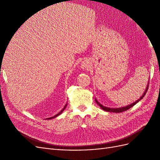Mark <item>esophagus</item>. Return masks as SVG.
Listing matches in <instances>:
<instances>
[{"label": "esophagus", "mask_w": 160, "mask_h": 160, "mask_svg": "<svg viewBox=\"0 0 160 160\" xmlns=\"http://www.w3.org/2000/svg\"><path fill=\"white\" fill-rule=\"evenodd\" d=\"M90 66L91 62L89 60H84L81 63V68L83 69H88L90 68Z\"/></svg>", "instance_id": "1"}]
</instances>
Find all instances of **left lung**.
Here are the masks:
<instances>
[{"mask_svg":"<svg viewBox=\"0 0 160 160\" xmlns=\"http://www.w3.org/2000/svg\"><path fill=\"white\" fill-rule=\"evenodd\" d=\"M148 86H149V82H148V85H147V87H146V90H145L144 93H143L142 96H141V98H140L139 99H138L136 101H135V102H133V103L130 104V105H127V106H125V107H122V108H111L105 107V106L103 105L102 104H101V103L99 102V101H98V100H97L96 99H95V101H96V103H98V105L99 106V107H100L101 109H102L104 110V111H108V112H113V113H121V112H123V111H127L128 109H130L131 108H132L133 106H134L137 103H138L140 100L143 99V98L145 96V95H146V92H147V91H148Z\"/></svg>","mask_w":160,"mask_h":160,"instance_id":"obj_1","label":"left lung"}]
</instances>
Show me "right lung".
<instances>
[{
	"label": "right lung",
	"mask_w": 160,
	"mask_h": 160,
	"mask_svg": "<svg viewBox=\"0 0 160 160\" xmlns=\"http://www.w3.org/2000/svg\"><path fill=\"white\" fill-rule=\"evenodd\" d=\"M67 103H66V105L64 106V108H62V109H61V111H60V112H59L58 113L57 115H54L53 116V117H51V118H47L46 119H53V118H56V117H57V116H59V115H61L62 113V111H63L64 110H65V109L66 108V107H67Z\"/></svg>",
	"instance_id": "right-lung-1"
}]
</instances>
